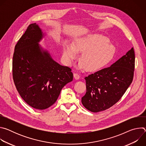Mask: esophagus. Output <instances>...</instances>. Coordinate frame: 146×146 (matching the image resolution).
Segmentation results:
<instances>
[{
  "label": "esophagus",
  "instance_id": "34e87169",
  "mask_svg": "<svg viewBox=\"0 0 146 146\" xmlns=\"http://www.w3.org/2000/svg\"><path fill=\"white\" fill-rule=\"evenodd\" d=\"M74 77L76 80H78V79L80 78V76L78 73H74Z\"/></svg>",
  "mask_w": 146,
  "mask_h": 146
}]
</instances>
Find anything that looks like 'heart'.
<instances>
[{
    "label": "heart",
    "instance_id": "b5f03b06",
    "mask_svg": "<svg viewBox=\"0 0 146 146\" xmlns=\"http://www.w3.org/2000/svg\"><path fill=\"white\" fill-rule=\"evenodd\" d=\"M78 53H82L78 65L80 69L89 72L98 71L107 66L113 59L115 50L109 44L107 37L98 33L90 34L78 38L74 44L65 42L63 55L68 65L73 64Z\"/></svg>",
    "mask_w": 146,
    "mask_h": 146
}]
</instances>
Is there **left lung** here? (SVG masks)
Instances as JSON below:
<instances>
[{
    "mask_svg": "<svg viewBox=\"0 0 146 146\" xmlns=\"http://www.w3.org/2000/svg\"><path fill=\"white\" fill-rule=\"evenodd\" d=\"M135 55L132 47L110 67L85 77L87 92L81 102L87 110L97 113L115 104L132 83Z\"/></svg>",
    "mask_w": 146,
    "mask_h": 146,
    "instance_id": "left-lung-1",
    "label": "left lung"
}]
</instances>
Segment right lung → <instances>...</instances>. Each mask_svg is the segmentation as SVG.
Returning <instances> with one entry per match:
<instances>
[{
	"label": "right lung",
	"instance_id": "1",
	"mask_svg": "<svg viewBox=\"0 0 146 146\" xmlns=\"http://www.w3.org/2000/svg\"><path fill=\"white\" fill-rule=\"evenodd\" d=\"M43 35L37 24L29 25L15 46L13 59L16 88L28 105L38 110L54 104L73 78L70 68L58 64L38 44Z\"/></svg>",
	"mask_w": 146,
	"mask_h": 146
}]
</instances>
